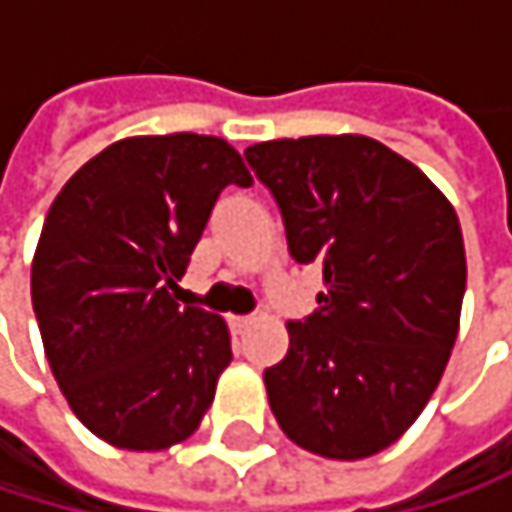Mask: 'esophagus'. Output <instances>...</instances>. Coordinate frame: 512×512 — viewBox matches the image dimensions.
Returning a JSON list of instances; mask_svg holds the SVG:
<instances>
[{
	"label": "esophagus",
	"instance_id": "esophagus-1",
	"mask_svg": "<svg viewBox=\"0 0 512 512\" xmlns=\"http://www.w3.org/2000/svg\"><path fill=\"white\" fill-rule=\"evenodd\" d=\"M252 323H255L252 317H231V326H234V332H246Z\"/></svg>",
	"mask_w": 512,
	"mask_h": 512
}]
</instances>
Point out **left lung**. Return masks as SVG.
I'll use <instances>...</instances> for the list:
<instances>
[{
  "label": "left lung",
  "mask_w": 512,
  "mask_h": 512,
  "mask_svg": "<svg viewBox=\"0 0 512 512\" xmlns=\"http://www.w3.org/2000/svg\"><path fill=\"white\" fill-rule=\"evenodd\" d=\"M246 159L281 207L293 260L317 263L326 287L305 323H287V356L263 373L269 409L302 451L373 457L424 412L457 344V210L367 136L260 142Z\"/></svg>",
  "instance_id": "obj_1"
}]
</instances>
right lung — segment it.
Instances as JSON below:
<instances>
[{"mask_svg": "<svg viewBox=\"0 0 512 512\" xmlns=\"http://www.w3.org/2000/svg\"><path fill=\"white\" fill-rule=\"evenodd\" d=\"M228 183L252 174L225 139L130 136L52 201L32 257L44 353L73 415L115 448L189 439L231 364L228 323L171 296Z\"/></svg>", "mask_w": 512, "mask_h": 512, "instance_id": "obj_1", "label": "right lung"}]
</instances>
